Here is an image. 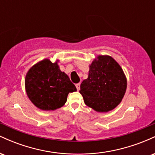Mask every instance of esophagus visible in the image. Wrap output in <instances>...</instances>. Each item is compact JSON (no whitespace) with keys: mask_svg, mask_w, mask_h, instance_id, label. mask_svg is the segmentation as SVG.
<instances>
[{"mask_svg":"<svg viewBox=\"0 0 155 155\" xmlns=\"http://www.w3.org/2000/svg\"><path fill=\"white\" fill-rule=\"evenodd\" d=\"M76 89H77V90H79V89H80V84L79 83L76 84Z\"/></svg>","mask_w":155,"mask_h":155,"instance_id":"obj_1","label":"esophagus"}]
</instances>
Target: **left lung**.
<instances>
[{
    "mask_svg": "<svg viewBox=\"0 0 155 155\" xmlns=\"http://www.w3.org/2000/svg\"><path fill=\"white\" fill-rule=\"evenodd\" d=\"M127 89V78L109 55H98L90 65L87 79L79 92L85 104L97 112H108L120 104Z\"/></svg>",
    "mask_w": 155,
    "mask_h": 155,
    "instance_id": "8db88e82",
    "label": "left lung"
}]
</instances>
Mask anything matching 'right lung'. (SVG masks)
<instances>
[{
	"label": "right lung",
	"mask_w": 155,
	"mask_h": 155,
	"mask_svg": "<svg viewBox=\"0 0 155 155\" xmlns=\"http://www.w3.org/2000/svg\"><path fill=\"white\" fill-rule=\"evenodd\" d=\"M59 60L51 63L44 59L33 65L27 72L25 87L28 98L43 111H54L67 101L69 92L76 91L68 76L60 71Z\"/></svg>",
	"instance_id": "add662e5"
}]
</instances>
